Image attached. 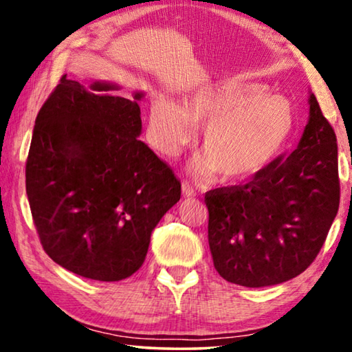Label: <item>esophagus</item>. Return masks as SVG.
I'll return each mask as SVG.
<instances>
[{"instance_id":"esophagus-1","label":"esophagus","mask_w":352,"mask_h":352,"mask_svg":"<svg viewBox=\"0 0 352 352\" xmlns=\"http://www.w3.org/2000/svg\"><path fill=\"white\" fill-rule=\"evenodd\" d=\"M182 190L184 197H195V188L188 180H184L182 183Z\"/></svg>"}]
</instances>
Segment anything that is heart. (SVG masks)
I'll return each mask as SVG.
<instances>
[{
	"mask_svg": "<svg viewBox=\"0 0 352 352\" xmlns=\"http://www.w3.org/2000/svg\"><path fill=\"white\" fill-rule=\"evenodd\" d=\"M201 130L204 153L194 170L204 177L219 172L225 182L248 180L275 162L295 136L298 113L294 102L272 94L265 83L223 77L197 88L183 104L166 96L153 99L151 127L155 144L177 153Z\"/></svg>",
	"mask_w": 352,
	"mask_h": 352,
	"instance_id": "obj_1",
	"label": "heart"
}]
</instances>
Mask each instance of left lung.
Here are the masks:
<instances>
[{
  "mask_svg": "<svg viewBox=\"0 0 352 352\" xmlns=\"http://www.w3.org/2000/svg\"><path fill=\"white\" fill-rule=\"evenodd\" d=\"M298 147L242 184L205 195L219 275L245 287L281 284L317 258L340 204L336 132L309 96Z\"/></svg>",
  "mask_w": 352,
  "mask_h": 352,
  "instance_id": "1",
  "label": "left lung"
}]
</instances>
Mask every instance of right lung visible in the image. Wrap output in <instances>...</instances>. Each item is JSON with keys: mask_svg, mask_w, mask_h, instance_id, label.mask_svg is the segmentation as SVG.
<instances>
[{"mask_svg": "<svg viewBox=\"0 0 352 352\" xmlns=\"http://www.w3.org/2000/svg\"><path fill=\"white\" fill-rule=\"evenodd\" d=\"M83 87L62 76L35 119L26 194L50 258L94 281H121L146 259L151 234L182 195L174 172L138 140L144 93Z\"/></svg>", "mask_w": 352, "mask_h": 352, "instance_id": "right-lung-1", "label": "right lung"}]
</instances>
